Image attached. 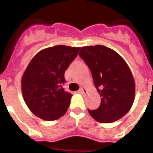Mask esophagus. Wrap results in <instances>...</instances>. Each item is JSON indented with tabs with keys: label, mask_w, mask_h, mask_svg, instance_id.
I'll return each mask as SVG.
<instances>
[{
	"label": "esophagus",
	"mask_w": 153,
	"mask_h": 153,
	"mask_svg": "<svg viewBox=\"0 0 153 153\" xmlns=\"http://www.w3.org/2000/svg\"><path fill=\"white\" fill-rule=\"evenodd\" d=\"M79 92L82 93V94H85L87 92V90L85 88H81L80 89H79Z\"/></svg>",
	"instance_id": "34e87169"
}]
</instances>
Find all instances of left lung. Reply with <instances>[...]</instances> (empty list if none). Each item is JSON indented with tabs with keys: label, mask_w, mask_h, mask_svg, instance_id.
<instances>
[{
	"label": "left lung",
	"mask_w": 153,
	"mask_h": 153,
	"mask_svg": "<svg viewBox=\"0 0 153 153\" xmlns=\"http://www.w3.org/2000/svg\"><path fill=\"white\" fill-rule=\"evenodd\" d=\"M79 55L88 66L101 96L95 110L88 109L97 122L119 120L132 108L135 100L133 75L126 61L116 51L103 45L82 47Z\"/></svg>",
	"instance_id": "1"
}]
</instances>
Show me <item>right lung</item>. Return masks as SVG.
<instances>
[{"instance_id":"add662e5","label":"right lung","mask_w":153,"mask_h":153,"mask_svg":"<svg viewBox=\"0 0 153 153\" xmlns=\"http://www.w3.org/2000/svg\"><path fill=\"white\" fill-rule=\"evenodd\" d=\"M80 48L56 45L37 53L21 78L24 100L30 111L46 121L63 116L72 95L64 90L65 71L78 55Z\"/></svg>"}]
</instances>
